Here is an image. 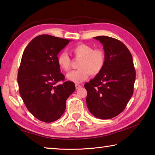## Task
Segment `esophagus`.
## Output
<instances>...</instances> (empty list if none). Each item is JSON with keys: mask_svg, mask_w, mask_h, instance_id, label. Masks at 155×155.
Masks as SVG:
<instances>
[{"mask_svg": "<svg viewBox=\"0 0 155 155\" xmlns=\"http://www.w3.org/2000/svg\"><path fill=\"white\" fill-rule=\"evenodd\" d=\"M75 87H76V89H79V88H81V87H82V86H81V85H79V84H75Z\"/></svg>", "mask_w": 155, "mask_h": 155, "instance_id": "esophagus-1", "label": "esophagus"}]
</instances>
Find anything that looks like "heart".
<instances>
[{"label":"heart","instance_id":"obj_1","mask_svg":"<svg viewBox=\"0 0 155 155\" xmlns=\"http://www.w3.org/2000/svg\"><path fill=\"white\" fill-rule=\"evenodd\" d=\"M72 53L77 60H81L78 67L67 74V78L72 82L80 83L92 76L99 74L106 62L105 52L102 49H94L87 44H78L71 49ZM58 66L61 70L68 72L71 68V60L66 52L60 53L57 57Z\"/></svg>","mask_w":155,"mask_h":155}]
</instances>
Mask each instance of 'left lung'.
<instances>
[{"mask_svg":"<svg viewBox=\"0 0 155 155\" xmlns=\"http://www.w3.org/2000/svg\"><path fill=\"white\" fill-rule=\"evenodd\" d=\"M103 45L106 62L99 74L85 84L90 112L100 119H110L122 112L133 95L136 70L130 51L116 38L94 37Z\"/></svg>","mask_w":155,"mask_h":155,"instance_id":"left-lung-1","label":"left lung"}]
</instances>
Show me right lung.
<instances>
[{
  "mask_svg": "<svg viewBox=\"0 0 155 155\" xmlns=\"http://www.w3.org/2000/svg\"><path fill=\"white\" fill-rule=\"evenodd\" d=\"M70 40L42 35L25 49L18 73L19 91L29 112L45 123L57 120L65 111L66 101L75 91L65 81L57 62L58 53ZM64 81L62 84L59 82Z\"/></svg>",
  "mask_w": 155,
  "mask_h": 155,
  "instance_id": "1",
  "label": "right lung"
}]
</instances>
